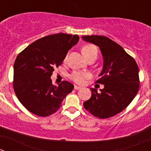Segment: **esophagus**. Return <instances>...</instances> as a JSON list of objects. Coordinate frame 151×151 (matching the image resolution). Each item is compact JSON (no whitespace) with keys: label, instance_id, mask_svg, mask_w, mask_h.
<instances>
[{"label":"esophagus","instance_id":"34e87169","mask_svg":"<svg viewBox=\"0 0 151 151\" xmlns=\"http://www.w3.org/2000/svg\"><path fill=\"white\" fill-rule=\"evenodd\" d=\"M74 89L75 90H79V89H81V87H78V86H77V85H75Z\"/></svg>","mask_w":151,"mask_h":151}]
</instances>
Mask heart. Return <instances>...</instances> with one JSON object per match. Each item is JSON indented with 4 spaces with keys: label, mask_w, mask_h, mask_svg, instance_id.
Listing matches in <instances>:
<instances>
[{
    "label": "heart",
    "mask_w": 151,
    "mask_h": 151,
    "mask_svg": "<svg viewBox=\"0 0 151 151\" xmlns=\"http://www.w3.org/2000/svg\"><path fill=\"white\" fill-rule=\"evenodd\" d=\"M82 52L88 60L91 58H97V54H98L97 47L91 44L85 45L82 47ZM69 78L75 83L78 84V85H83L86 80L91 78V75L86 72L73 71L69 76Z\"/></svg>",
    "instance_id": "1"
}]
</instances>
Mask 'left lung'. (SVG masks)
I'll return each mask as SVG.
<instances>
[{
    "label": "left lung",
    "mask_w": 151,
    "mask_h": 151,
    "mask_svg": "<svg viewBox=\"0 0 151 151\" xmlns=\"http://www.w3.org/2000/svg\"><path fill=\"white\" fill-rule=\"evenodd\" d=\"M84 41L97 45L104 58V67L96 83L104 88L98 93L91 88V97L84 102V107L101 119L114 116L132 101L139 90L137 63L119 45L103 35L82 36Z\"/></svg>",
    "instance_id": "obj_1"
}]
</instances>
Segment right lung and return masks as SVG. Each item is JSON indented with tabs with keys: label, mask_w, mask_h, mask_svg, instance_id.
Masks as SVG:
<instances>
[{
	"label": "right lung",
	"mask_w": 151,
	"mask_h": 151,
	"mask_svg": "<svg viewBox=\"0 0 151 151\" xmlns=\"http://www.w3.org/2000/svg\"><path fill=\"white\" fill-rule=\"evenodd\" d=\"M78 40L77 35H50L34 41L18 54L13 66V89L31 113L43 117L51 115L73 90L74 85L67 81L58 86L53 85L50 76Z\"/></svg>",
	"instance_id": "add662e5"
}]
</instances>
